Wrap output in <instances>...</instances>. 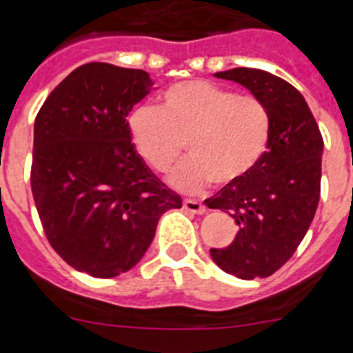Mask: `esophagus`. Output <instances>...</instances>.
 <instances>
[{"mask_svg":"<svg viewBox=\"0 0 353 353\" xmlns=\"http://www.w3.org/2000/svg\"><path fill=\"white\" fill-rule=\"evenodd\" d=\"M183 209L188 212H195V214H202V212H205V205L200 204V202H196V200H192V199L183 200Z\"/></svg>","mask_w":353,"mask_h":353,"instance_id":"obj_1","label":"esophagus"}]
</instances>
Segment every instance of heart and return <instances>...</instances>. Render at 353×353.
Here are the masks:
<instances>
[{"label":"heart","instance_id":"obj_1","mask_svg":"<svg viewBox=\"0 0 353 353\" xmlns=\"http://www.w3.org/2000/svg\"><path fill=\"white\" fill-rule=\"evenodd\" d=\"M133 144L157 172H167L183 154L190 158L170 174L172 186L202 192L211 183L230 186L260 163L272 135L268 103L209 81H186L161 94V105H141L128 119Z\"/></svg>","mask_w":353,"mask_h":353}]
</instances>
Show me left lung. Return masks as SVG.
Returning a JSON list of instances; mask_svg holds the SVG:
<instances>
[{"mask_svg":"<svg viewBox=\"0 0 353 353\" xmlns=\"http://www.w3.org/2000/svg\"><path fill=\"white\" fill-rule=\"evenodd\" d=\"M216 77L243 84L268 103L272 135L260 163L243 181L205 200L228 212L237 234L211 248L225 272L268 278L288 262L306 236L320 200L323 139L303 94L283 79L255 68H232Z\"/></svg>","mask_w":353,"mask_h":353,"instance_id":"8db88e82","label":"left lung"}]
</instances>
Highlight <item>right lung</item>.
I'll return each mask as SVG.
<instances>
[{
    "label": "right lung",
    "mask_w": 353,
    "mask_h": 353,
    "mask_svg": "<svg viewBox=\"0 0 353 353\" xmlns=\"http://www.w3.org/2000/svg\"><path fill=\"white\" fill-rule=\"evenodd\" d=\"M151 88L144 70L85 63L34 119L31 192L46 237L68 265L94 278L130 271L160 216L183 205L132 144L126 116Z\"/></svg>",
    "instance_id": "add662e5"
}]
</instances>
